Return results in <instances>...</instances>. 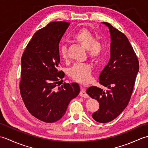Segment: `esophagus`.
<instances>
[{"label": "esophagus", "instance_id": "1", "mask_svg": "<svg viewBox=\"0 0 148 148\" xmlns=\"http://www.w3.org/2000/svg\"><path fill=\"white\" fill-rule=\"evenodd\" d=\"M79 95L83 97V98H88L89 96L87 95V93L85 92V88L83 86H81V92L79 93Z\"/></svg>", "mask_w": 148, "mask_h": 148}]
</instances>
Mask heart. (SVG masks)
I'll return each instance as SVG.
<instances>
[{
	"mask_svg": "<svg viewBox=\"0 0 148 148\" xmlns=\"http://www.w3.org/2000/svg\"><path fill=\"white\" fill-rule=\"evenodd\" d=\"M72 39L79 43L87 50L88 55L91 58L98 60L102 55L104 46L103 44L96 37L92 32L86 29H81L73 34ZM60 56L63 60L68 58L67 46L65 44L60 45L58 48ZM92 67L87 63L77 62L69 69V75L72 79L83 84L89 83L92 80Z\"/></svg>",
	"mask_w": 148,
	"mask_h": 148,
	"instance_id": "heart-1",
	"label": "heart"
}]
</instances>
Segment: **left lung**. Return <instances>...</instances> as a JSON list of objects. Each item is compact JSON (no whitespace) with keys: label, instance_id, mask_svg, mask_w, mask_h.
<instances>
[{"label":"left lung","instance_id":"8db88e82","mask_svg":"<svg viewBox=\"0 0 148 148\" xmlns=\"http://www.w3.org/2000/svg\"><path fill=\"white\" fill-rule=\"evenodd\" d=\"M103 23L111 34V59L100 74L99 83L108 90L91 86L86 90L88 95L100 104L92 118L103 123L117 118L127 108L139 69L136 53L126 36L110 23Z\"/></svg>","mask_w":148,"mask_h":148}]
</instances>
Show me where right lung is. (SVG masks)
<instances>
[{"label":"right lung","instance_id":"1","mask_svg":"<svg viewBox=\"0 0 148 148\" xmlns=\"http://www.w3.org/2000/svg\"><path fill=\"white\" fill-rule=\"evenodd\" d=\"M70 23L52 21L37 30L21 56V96L28 111L46 123L59 120L71 100L78 95L77 83H64L65 74L59 71V42ZM62 81V80H61Z\"/></svg>","mask_w":148,"mask_h":148}]
</instances>
